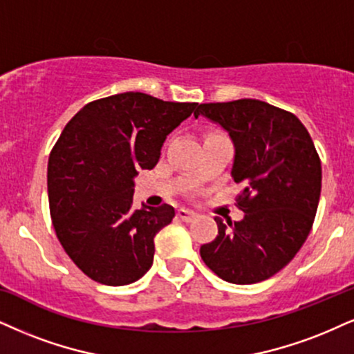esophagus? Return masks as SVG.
Wrapping results in <instances>:
<instances>
[{
	"label": "esophagus",
	"instance_id": "34e87169",
	"mask_svg": "<svg viewBox=\"0 0 354 354\" xmlns=\"http://www.w3.org/2000/svg\"><path fill=\"white\" fill-rule=\"evenodd\" d=\"M177 215H178V218H180L182 221H185V223H190V221H194V218L197 216V213L187 210V208H180V210L177 212Z\"/></svg>",
	"mask_w": 354,
	"mask_h": 354
}]
</instances>
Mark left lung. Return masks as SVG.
<instances>
[{
    "instance_id": "8db88e82",
    "label": "left lung",
    "mask_w": 354,
    "mask_h": 354,
    "mask_svg": "<svg viewBox=\"0 0 354 354\" xmlns=\"http://www.w3.org/2000/svg\"><path fill=\"white\" fill-rule=\"evenodd\" d=\"M200 115L220 124L234 146L231 177L243 185V221L215 218L218 236L200 248L203 263L231 283L272 277L294 259L310 233L322 190L315 146L292 113L261 102L234 100L198 104Z\"/></svg>"
}]
</instances>
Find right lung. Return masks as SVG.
I'll list each match as a JSON object with an SVG mask.
<instances>
[{
	"mask_svg": "<svg viewBox=\"0 0 354 354\" xmlns=\"http://www.w3.org/2000/svg\"><path fill=\"white\" fill-rule=\"evenodd\" d=\"M197 106L126 91L85 104L64 128L47 165L52 225L90 279L126 286L151 269L154 236L176 210H134V177L159 162L165 139Z\"/></svg>",
	"mask_w": 354,
	"mask_h": 354,
	"instance_id": "right-lung-1",
	"label": "right lung"
}]
</instances>
